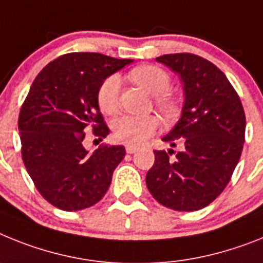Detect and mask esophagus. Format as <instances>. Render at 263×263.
Instances as JSON below:
<instances>
[{"instance_id":"esophagus-1","label":"esophagus","mask_w":263,"mask_h":263,"mask_svg":"<svg viewBox=\"0 0 263 263\" xmlns=\"http://www.w3.org/2000/svg\"><path fill=\"white\" fill-rule=\"evenodd\" d=\"M138 147H134V145H127L125 147V151H127V154H135L136 151H138Z\"/></svg>"}]
</instances>
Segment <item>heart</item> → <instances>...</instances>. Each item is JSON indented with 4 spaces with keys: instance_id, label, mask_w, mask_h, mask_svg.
Here are the masks:
<instances>
[{
    "instance_id": "1",
    "label": "heart",
    "mask_w": 263,
    "mask_h": 263,
    "mask_svg": "<svg viewBox=\"0 0 263 263\" xmlns=\"http://www.w3.org/2000/svg\"><path fill=\"white\" fill-rule=\"evenodd\" d=\"M129 79L148 93L156 97V106L164 114L172 112L173 102L166 97L170 90V75L163 68L157 66H140L134 68L128 74ZM119 92H120V78L111 75L100 84L98 90V104L102 112L112 115L119 106ZM157 120L154 116H134L123 115L115 119L112 123L114 136L118 141L128 145H140L149 136L156 132Z\"/></svg>"
}]
</instances>
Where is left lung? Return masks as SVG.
Segmentation results:
<instances>
[{"instance_id":"obj_1","label":"left lung","mask_w":263,"mask_h":263,"mask_svg":"<svg viewBox=\"0 0 263 263\" xmlns=\"http://www.w3.org/2000/svg\"><path fill=\"white\" fill-rule=\"evenodd\" d=\"M157 62L179 75L184 91L181 116L161 140L182 149L154 151L147 188L155 200L179 212H193L216 200L230 181L245 143L246 119L239 97L213 63L195 54H165Z\"/></svg>"}]
</instances>
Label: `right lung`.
Segmentation results:
<instances>
[{"mask_svg":"<svg viewBox=\"0 0 263 263\" xmlns=\"http://www.w3.org/2000/svg\"><path fill=\"white\" fill-rule=\"evenodd\" d=\"M132 62L98 52H70L34 79L18 118L22 160L35 188L54 206L82 211L106 195L125 149L102 145L90 154L83 147L84 132L92 128L100 139L109 134L98 90Z\"/></svg>","mask_w":263,"mask_h":263,"instance_id":"1","label":"right lung"}]
</instances>
